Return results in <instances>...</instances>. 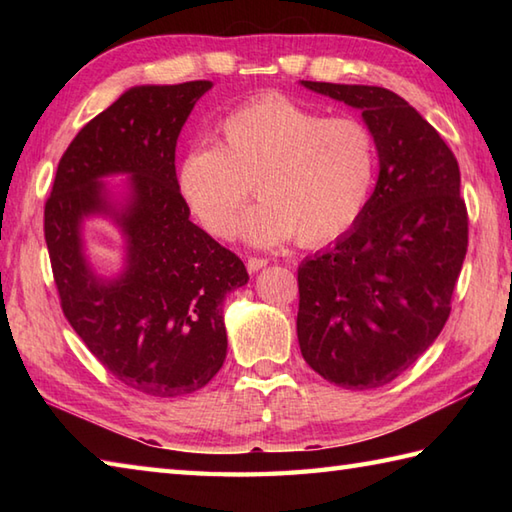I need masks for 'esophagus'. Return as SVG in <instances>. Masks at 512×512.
Returning a JSON list of instances; mask_svg holds the SVG:
<instances>
[{"label": "esophagus", "instance_id": "1", "mask_svg": "<svg viewBox=\"0 0 512 512\" xmlns=\"http://www.w3.org/2000/svg\"><path fill=\"white\" fill-rule=\"evenodd\" d=\"M266 264H268L266 257H248V259H246L248 273H257V270H262Z\"/></svg>", "mask_w": 512, "mask_h": 512}]
</instances>
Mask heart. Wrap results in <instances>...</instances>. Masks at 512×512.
<instances>
[{
	"label": "heart",
	"mask_w": 512,
	"mask_h": 512,
	"mask_svg": "<svg viewBox=\"0 0 512 512\" xmlns=\"http://www.w3.org/2000/svg\"><path fill=\"white\" fill-rule=\"evenodd\" d=\"M220 145H191L178 191L215 237H231L250 191L262 195L242 220L255 246H323L361 220L378 176V145L365 123L328 118L284 96L239 105L220 123Z\"/></svg>",
	"instance_id": "heart-1"
}]
</instances>
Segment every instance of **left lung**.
<instances>
[{
  "label": "left lung",
  "mask_w": 512,
  "mask_h": 512,
  "mask_svg": "<svg viewBox=\"0 0 512 512\" xmlns=\"http://www.w3.org/2000/svg\"><path fill=\"white\" fill-rule=\"evenodd\" d=\"M361 110L378 145V182L350 231L297 270L306 363L345 389L387 385L438 339L469 246L453 151L398 94L301 81Z\"/></svg>",
  "instance_id": "8db88e82"
}]
</instances>
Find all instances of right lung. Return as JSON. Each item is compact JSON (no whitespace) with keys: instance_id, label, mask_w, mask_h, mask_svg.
I'll return each mask as SVG.
<instances>
[{"instance_id":"add662e5","label":"right lung","mask_w":512,"mask_h":512,"mask_svg":"<svg viewBox=\"0 0 512 512\" xmlns=\"http://www.w3.org/2000/svg\"><path fill=\"white\" fill-rule=\"evenodd\" d=\"M211 81L136 85L94 116L59 160L43 211L65 319L107 372L147 396L202 389L226 358L222 303L248 281L244 262L189 220L178 191L176 143ZM127 172L123 203L102 178ZM110 216L126 268L103 280L84 262L82 220Z\"/></svg>"}]
</instances>
